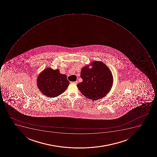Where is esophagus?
Returning a JSON list of instances; mask_svg holds the SVG:
<instances>
[{
  "mask_svg": "<svg viewBox=\"0 0 157 157\" xmlns=\"http://www.w3.org/2000/svg\"><path fill=\"white\" fill-rule=\"evenodd\" d=\"M72 83H73V84H78V81H76V82H71Z\"/></svg>",
  "mask_w": 157,
  "mask_h": 157,
  "instance_id": "34e87169",
  "label": "esophagus"
}]
</instances>
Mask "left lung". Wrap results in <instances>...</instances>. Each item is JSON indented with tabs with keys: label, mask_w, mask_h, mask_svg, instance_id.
I'll return each mask as SVG.
<instances>
[{
	"label": "left lung",
	"mask_w": 157,
	"mask_h": 157,
	"mask_svg": "<svg viewBox=\"0 0 157 157\" xmlns=\"http://www.w3.org/2000/svg\"><path fill=\"white\" fill-rule=\"evenodd\" d=\"M83 67L80 73L82 82L77 87L80 92L88 99L97 100L105 96L110 91L113 84V76L110 70L101 61L91 62Z\"/></svg>",
	"instance_id": "8db88e82"
}]
</instances>
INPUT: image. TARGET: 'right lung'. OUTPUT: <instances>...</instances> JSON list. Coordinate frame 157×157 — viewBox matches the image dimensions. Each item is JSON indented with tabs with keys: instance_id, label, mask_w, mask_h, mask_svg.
Instances as JSON below:
<instances>
[{
	"instance_id": "1",
	"label": "right lung",
	"mask_w": 157,
	"mask_h": 157,
	"mask_svg": "<svg viewBox=\"0 0 157 157\" xmlns=\"http://www.w3.org/2000/svg\"><path fill=\"white\" fill-rule=\"evenodd\" d=\"M37 83L42 94L48 97L54 98L63 93L70 82L67 76L60 74L59 70L47 68L39 75Z\"/></svg>"
}]
</instances>
